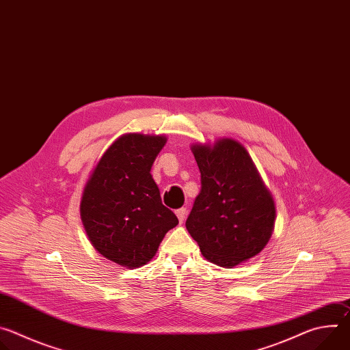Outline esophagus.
<instances>
[{
    "label": "esophagus",
    "instance_id": "34e87169",
    "mask_svg": "<svg viewBox=\"0 0 350 350\" xmlns=\"http://www.w3.org/2000/svg\"><path fill=\"white\" fill-rule=\"evenodd\" d=\"M176 215L178 217V221L183 223L185 220V216H187V208H180L176 211Z\"/></svg>",
    "mask_w": 350,
    "mask_h": 350
}]
</instances>
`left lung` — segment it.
<instances>
[{
	"label": "left lung",
	"mask_w": 350,
	"mask_h": 350,
	"mask_svg": "<svg viewBox=\"0 0 350 350\" xmlns=\"http://www.w3.org/2000/svg\"><path fill=\"white\" fill-rule=\"evenodd\" d=\"M191 151L201 172V192L185 227L205 259L231 269L256 256L269 242L274 199L238 141L195 144Z\"/></svg>",
	"instance_id": "1"
}]
</instances>
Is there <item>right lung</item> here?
<instances>
[{
	"label": "right lung",
	"mask_w": 350,
	"mask_h": 350,
	"mask_svg": "<svg viewBox=\"0 0 350 350\" xmlns=\"http://www.w3.org/2000/svg\"><path fill=\"white\" fill-rule=\"evenodd\" d=\"M166 139L139 133L119 137L84 187L80 216L85 232L96 251L119 266L146 265L178 224L149 173Z\"/></svg>",
	"instance_id": "obj_1"
}]
</instances>
